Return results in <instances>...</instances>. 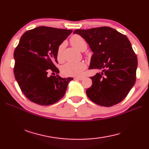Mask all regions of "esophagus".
<instances>
[{
	"instance_id": "obj_1",
	"label": "esophagus",
	"mask_w": 149,
	"mask_h": 149,
	"mask_svg": "<svg viewBox=\"0 0 149 149\" xmlns=\"http://www.w3.org/2000/svg\"><path fill=\"white\" fill-rule=\"evenodd\" d=\"M75 79L78 80H83L84 79V77H75Z\"/></svg>"
}]
</instances>
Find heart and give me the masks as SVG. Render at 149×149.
Returning <instances> with one entry per match:
<instances>
[{
    "instance_id": "1",
    "label": "heart",
    "mask_w": 149,
    "mask_h": 149,
    "mask_svg": "<svg viewBox=\"0 0 149 149\" xmlns=\"http://www.w3.org/2000/svg\"><path fill=\"white\" fill-rule=\"evenodd\" d=\"M70 42L72 46H74L77 49L83 51L87 49V43L84 39L80 35H73L70 39ZM63 49L64 45H60L57 51V59L60 62L64 60L63 56ZM87 67V65L84 62H68L63 65L62 70L64 74L67 75H72V76H79L81 75Z\"/></svg>"
}]
</instances>
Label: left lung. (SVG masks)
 <instances>
[{
  "label": "left lung",
  "mask_w": 149,
  "mask_h": 149,
  "mask_svg": "<svg viewBox=\"0 0 149 149\" xmlns=\"http://www.w3.org/2000/svg\"><path fill=\"white\" fill-rule=\"evenodd\" d=\"M74 33L81 36L93 52L89 69L101 70L91 77L92 85L86 90L87 97L103 107L120 102L136 80L137 58L129 39L109 27L76 29Z\"/></svg>",
  "instance_id": "obj_1"
}]
</instances>
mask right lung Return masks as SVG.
<instances>
[{
	"mask_svg": "<svg viewBox=\"0 0 149 149\" xmlns=\"http://www.w3.org/2000/svg\"><path fill=\"white\" fill-rule=\"evenodd\" d=\"M72 31L40 26L25 32L20 38L14 53V76L22 93L31 102L50 105L64 96L73 78L49 76L48 73H59L55 65L58 49Z\"/></svg>",
	"mask_w": 149,
	"mask_h": 149,
	"instance_id": "add662e5",
	"label": "right lung"
}]
</instances>
